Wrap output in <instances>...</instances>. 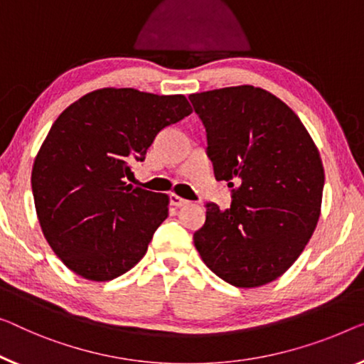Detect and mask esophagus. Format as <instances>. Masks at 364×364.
<instances>
[{
  "instance_id": "34e87169",
  "label": "esophagus",
  "mask_w": 364,
  "mask_h": 364,
  "mask_svg": "<svg viewBox=\"0 0 364 364\" xmlns=\"http://www.w3.org/2000/svg\"><path fill=\"white\" fill-rule=\"evenodd\" d=\"M186 203H188L186 199L176 196V194H170V204L175 205V208H181V205H184Z\"/></svg>"
}]
</instances>
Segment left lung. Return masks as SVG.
<instances>
[{"instance_id":"8db88e82","label":"left lung","mask_w":364,"mask_h":364,"mask_svg":"<svg viewBox=\"0 0 364 364\" xmlns=\"http://www.w3.org/2000/svg\"><path fill=\"white\" fill-rule=\"evenodd\" d=\"M208 134L229 209L205 203L194 245L208 268L237 287L274 281L296 262L321 215L323 166L289 106L250 85L189 96Z\"/></svg>"}]
</instances>
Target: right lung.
<instances>
[{
    "label": "right lung",
    "mask_w": 364,
    "mask_h": 364,
    "mask_svg": "<svg viewBox=\"0 0 364 364\" xmlns=\"http://www.w3.org/2000/svg\"><path fill=\"white\" fill-rule=\"evenodd\" d=\"M183 95L102 88L65 109L32 166L43 237L81 278L109 281L135 267L161 222L166 194L124 178L144 161L156 134L191 114Z\"/></svg>",
    "instance_id": "add662e5"
}]
</instances>
